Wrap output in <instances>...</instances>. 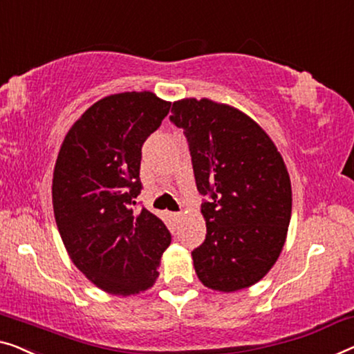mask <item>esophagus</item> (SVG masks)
I'll list each match as a JSON object with an SVG mask.
<instances>
[{
  "label": "esophagus",
  "mask_w": 354,
  "mask_h": 354,
  "mask_svg": "<svg viewBox=\"0 0 354 354\" xmlns=\"http://www.w3.org/2000/svg\"><path fill=\"white\" fill-rule=\"evenodd\" d=\"M173 218H175V221H181L183 213H181V211H178V213H173Z\"/></svg>",
  "instance_id": "1"
}]
</instances>
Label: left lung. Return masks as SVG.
<instances>
[{
  "label": "left lung",
  "instance_id": "8db88e82",
  "mask_svg": "<svg viewBox=\"0 0 354 354\" xmlns=\"http://www.w3.org/2000/svg\"><path fill=\"white\" fill-rule=\"evenodd\" d=\"M170 120L184 130L207 236L192 251L195 273L234 292L267 275L286 241L292 191L288 168L259 124L234 106L184 98Z\"/></svg>",
  "mask_w": 354,
  "mask_h": 354
}]
</instances>
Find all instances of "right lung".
Segmentation results:
<instances>
[{
  "mask_svg": "<svg viewBox=\"0 0 354 354\" xmlns=\"http://www.w3.org/2000/svg\"><path fill=\"white\" fill-rule=\"evenodd\" d=\"M170 102L124 92L93 103L63 140L52 179L55 223L75 266L103 291L131 295L159 277L171 235L162 219L135 211L141 147Z\"/></svg>",
  "mask_w": 354,
  "mask_h": 354,
  "instance_id": "add662e5",
  "label": "right lung"
}]
</instances>
